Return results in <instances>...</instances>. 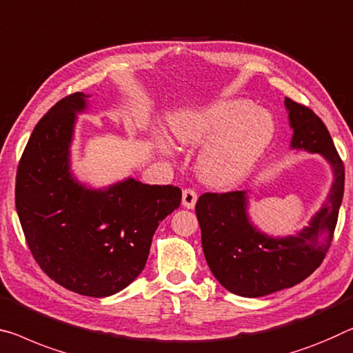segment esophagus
<instances>
[{
  "mask_svg": "<svg viewBox=\"0 0 353 353\" xmlns=\"http://www.w3.org/2000/svg\"><path fill=\"white\" fill-rule=\"evenodd\" d=\"M197 202V192L194 189H184L183 191V207L188 210H192Z\"/></svg>",
  "mask_w": 353,
  "mask_h": 353,
  "instance_id": "obj_1",
  "label": "esophagus"
}]
</instances>
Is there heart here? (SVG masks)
<instances>
[{
  "instance_id": "heart-1",
  "label": "heart",
  "mask_w": 353,
  "mask_h": 353,
  "mask_svg": "<svg viewBox=\"0 0 353 353\" xmlns=\"http://www.w3.org/2000/svg\"><path fill=\"white\" fill-rule=\"evenodd\" d=\"M276 121L267 108L245 97L211 101L175 117L173 139L184 148L205 146L197 159V172L203 183L230 188L245 180L274 139ZM161 153L172 154L164 134H154Z\"/></svg>"
}]
</instances>
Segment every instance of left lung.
<instances>
[{
  "label": "left lung",
  "instance_id": "obj_1",
  "mask_svg": "<svg viewBox=\"0 0 353 353\" xmlns=\"http://www.w3.org/2000/svg\"><path fill=\"white\" fill-rule=\"evenodd\" d=\"M284 105L292 129L290 150L321 154L333 173L328 197L292 235H270L249 214L252 191L203 194L195 205L205 259L222 287L259 298L305 281L327 254L344 194V165L328 129L311 108L289 97Z\"/></svg>",
  "mask_w": 353,
  "mask_h": 353
}]
</instances>
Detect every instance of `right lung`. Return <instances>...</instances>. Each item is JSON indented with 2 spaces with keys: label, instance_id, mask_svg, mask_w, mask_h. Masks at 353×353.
<instances>
[{
  "label": "right lung",
  "instance_id": "right-lung-1",
  "mask_svg": "<svg viewBox=\"0 0 353 353\" xmlns=\"http://www.w3.org/2000/svg\"><path fill=\"white\" fill-rule=\"evenodd\" d=\"M90 97H64L36 124L19 164L15 208L48 278L75 294L104 298L142 273L159 222L180 207L181 189L132 176L102 188L80 181L70 146Z\"/></svg>",
  "mask_w": 353,
  "mask_h": 353
}]
</instances>
